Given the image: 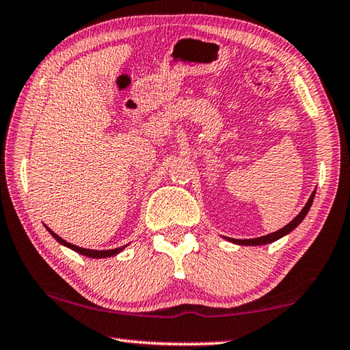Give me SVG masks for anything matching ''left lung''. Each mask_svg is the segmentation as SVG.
<instances>
[{"label": "left lung", "mask_w": 350, "mask_h": 350, "mask_svg": "<svg viewBox=\"0 0 350 350\" xmlns=\"http://www.w3.org/2000/svg\"><path fill=\"white\" fill-rule=\"evenodd\" d=\"M314 197H315V191L312 192L310 198L308 200V203L301 209V212L298 213V215L292 219L289 224H286L283 229H280L277 232H272V234L265 235V237H258V238H250V240H235V238H228L230 243H235V244H240V246H262V244H269V243H273L280 240V238H283L284 235L291 234V232L297 228V226L303 221L304 217L308 215V212L310 209L312 203H314Z\"/></svg>", "instance_id": "left-lung-1"}]
</instances>
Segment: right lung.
<instances>
[{
	"instance_id": "obj_1",
	"label": "right lung",
	"mask_w": 350,
	"mask_h": 350,
	"mask_svg": "<svg viewBox=\"0 0 350 350\" xmlns=\"http://www.w3.org/2000/svg\"><path fill=\"white\" fill-rule=\"evenodd\" d=\"M46 229L49 230V234H51L55 240H57L59 244H63V246H66V247H69V249H72V250H75V252H78V254H81V255H84V256H89V258H107V256H115V255H118L122 249H124L126 246H121V247H116V249H109V250H94V249H84V247H78V246H75V244H70V243H67L66 240H63V238L61 237H58L57 234H55L53 230H51L46 226Z\"/></svg>"
}]
</instances>
